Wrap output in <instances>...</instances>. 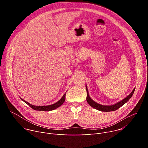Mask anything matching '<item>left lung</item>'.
<instances>
[{"mask_svg":"<svg viewBox=\"0 0 148 148\" xmlns=\"http://www.w3.org/2000/svg\"><path fill=\"white\" fill-rule=\"evenodd\" d=\"M86 91H87V99H86L87 102L92 108H94L98 111H103V112H110V111H114L117 110L118 108H119L121 107H122V105H123L126 102H127L130 99V98L132 97V95L134 94V92L135 90V88H134L133 90V91L131 92V93L128 97H126V98H125L124 99H123L122 100H121V101H119V102H118L115 104H114L112 105H102L97 103L96 102L93 101L90 98V97L89 95L87 85H86Z\"/></svg>","mask_w":148,"mask_h":148,"instance_id":"8db88e82","label":"left lung"}]
</instances>
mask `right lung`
<instances>
[{"label":"right lung","mask_w":148,"mask_h":148,"mask_svg":"<svg viewBox=\"0 0 148 148\" xmlns=\"http://www.w3.org/2000/svg\"><path fill=\"white\" fill-rule=\"evenodd\" d=\"M66 92L64 94V95L62 97V98L58 101H57L56 103L50 105H45V106H35V105L30 104V103L27 102V101L23 100L22 98H20V99H22L23 101H24L26 103H27L28 105H29V106L32 109H33L34 110L42 111H50L54 110L57 108L58 107H60L61 105L64 102L65 99H66Z\"/></svg>","instance_id":"obj_1"}]
</instances>
